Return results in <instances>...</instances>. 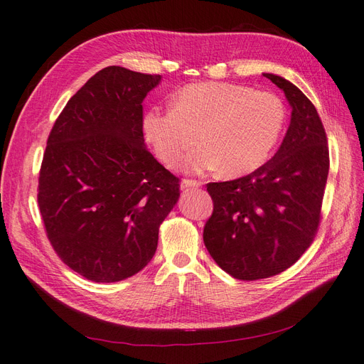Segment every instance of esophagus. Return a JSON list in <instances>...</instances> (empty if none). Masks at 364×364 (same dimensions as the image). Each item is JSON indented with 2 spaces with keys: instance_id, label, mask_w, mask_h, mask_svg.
Returning <instances> with one entry per match:
<instances>
[{
  "instance_id": "34e87169",
  "label": "esophagus",
  "mask_w": 364,
  "mask_h": 364,
  "mask_svg": "<svg viewBox=\"0 0 364 364\" xmlns=\"http://www.w3.org/2000/svg\"><path fill=\"white\" fill-rule=\"evenodd\" d=\"M197 186H200V182L193 181V179H183L182 183H181L182 190H190V188L194 190V188H197Z\"/></svg>"
}]
</instances>
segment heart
Listing matches in <instances>:
<instances>
[{
  "mask_svg": "<svg viewBox=\"0 0 364 364\" xmlns=\"http://www.w3.org/2000/svg\"><path fill=\"white\" fill-rule=\"evenodd\" d=\"M285 107L272 92L203 82L185 86L171 98V109L150 107L142 115V134L167 165H176L199 139L185 168L200 173L218 167L228 178L257 170L277 146ZM198 136L196 137L195 135Z\"/></svg>",
  "mask_w": 364,
  "mask_h": 364,
  "instance_id": "heart-1",
  "label": "heart"
}]
</instances>
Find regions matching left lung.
Returning <instances> with one entry per match:
<instances>
[{
    "label": "left lung",
    "mask_w": 364,
    "mask_h": 364,
    "mask_svg": "<svg viewBox=\"0 0 364 364\" xmlns=\"http://www.w3.org/2000/svg\"><path fill=\"white\" fill-rule=\"evenodd\" d=\"M291 107L279 150L258 170L206 185L214 211L205 225L209 255L230 277H274L310 247L321 222L329 170L326 134L314 105L284 77L264 73Z\"/></svg>",
    "instance_id": "obj_1"
}]
</instances>
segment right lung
<instances>
[{
    "mask_svg": "<svg viewBox=\"0 0 364 364\" xmlns=\"http://www.w3.org/2000/svg\"><path fill=\"white\" fill-rule=\"evenodd\" d=\"M161 75L107 67L63 107L47 141L38 203L70 269L94 282L134 277L151 261L179 179L153 158L142 102Z\"/></svg>",
    "mask_w": 364,
    "mask_h": 364,
    "instance_id": "right-lung-1",
    "label": "right lung"
}]
</instances>
